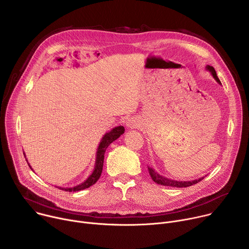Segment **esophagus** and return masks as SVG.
<instances>
[{
  "label": "esophagus",
  "instance_id": "34e87169",
  "mask_svg": "<svg viewBox=\"0 0 249 249\" xmlns=\"http://www.w3.org/2000/svg\"><path fill=\"white\" fill-rule=\"evenodd\" d=\"M127 126L129 128H137L139 126V122L135 118H131L127 122Z\"/></svg>",
  "mask_w": 249,
  "mask_h": 249
}]
</instances>
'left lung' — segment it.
<instances>
[{
    "label": "left lung",
    "instance_id": "left-lung-1",
    "mask_svg": "<svg viewBox=\"0 0 249 249\" xmlns=\"http://www.w3.org/2000/svg\"><path fill=\"white\" fill-rule=\"evenodd\" d=\"M206 70L209 71V72L212 74L213 78H214L219 84H221V81L219 80L218 76H217V73L215 69L213 68L212 66H209L207 65L206 66ZM148 170L150 172V175L152 177V179L158 183V184H160V185H163V186H171V187H177V188H181V187H188V186H191V185H194L198 182H200L202 179H204V177H200V178L198 179H195V180H191V181H177V180H173V179H170V178H166V177H164L163 175H160L159 174L153 167L151 166H148Z\"/></svg>",
    "mask_w": 249,
    "mask_h": 249
}]
</instances>
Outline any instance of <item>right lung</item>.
<instances>
[{"mask_svg":"<svg viewBox=\"0 0 249 249\" xmlns=\"http://www.w3.org/2000/svg\"><path fill=\"white\" fill-rule=\"evenodd\" d=\"M124 131H125V128L123 126H117V127H114L109 132L104 134V136L102 137L100 143L98 145L97 151H96L95 162H94L93 170H92L91 174L88 177V178L83 183H81L79 185H76L74 187H58V186L57 187L59 189H61V190L67 191V192H77V191H81V190L87 189V188L90 187L91 185H93L98 180V178H99L100 175H101L102 167H103V160H104V154H105L106 149H107L108 146L111 143H113L115 140H117L124 133ZM23 155H25V154L23 153ZM27 163H28V161H27ZM28 165H29V163H28ZM29 167L31 168L30 165H29Z\"/></svg>","mask_w":249,"mask_h":249,"instance_id":"add662e5","label":"right lung"}]
</instances>
